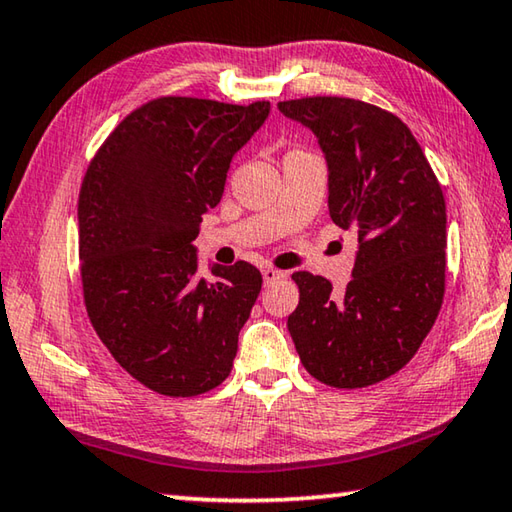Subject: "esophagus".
<instances>
[{
	"label": "esophagus",
	"instance_id": "obj_1",
	"mask_svg": "<svg viewBox=\"0 0 512 512\" xmlns=\"http://www.w3.org/2000/svg\"><path fill=\"white\" fill-rule=\"evenodd\" d=\"M262 275H264V282H266V284H273V282H277V280H282V277L287 275V273L277 271V268H273V266H266L264 271H262Z\"/></svg>",
	"mask_w": 512,
	"mask_h": 512
}]
</instances>
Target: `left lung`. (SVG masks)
Instances as JSON below:
<instances>
[{"label":"left lung","mask_w":512,"mask_h":512,"mask_svg":"<svg viewBox=\"0 0 512 512\" xmlns=\"http://www.w3.org/2000/svg\"><path fill=\"white\" fill-rule=\"evenodd\" d=\"M311 128L329 167V216L359 239L348 287L298 271L287 320L311 377L366 388L402 370L427 339L445 298V196L404 121L350 97L277 103Z\"/></svg>","instance_id":"8db88e82"}]
</instances>
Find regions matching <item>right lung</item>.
<instances>
[{
	"label": "right lung",
	"mask_w": 512,
	"mask_h": 512,
	"mask_svg": "<svg viewBox=\"0 0 512 512\" xmlns=\"http://www.w3.org/2000/svg\"><path fill=\"white\" fill-rule=\"evenodd\" d=\"M271 110L158 97L119 121L79 194L83 302L128 375L167 397H196L230 375L241 327L262 291L253 264L196 275L203 214L223 196L230 160Z\"/></svg>",
	"instance_id": "add662e5"
}]
</instances>
